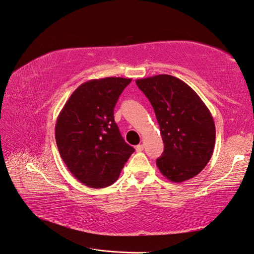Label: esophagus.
I'll list each match as a JSON object with an SVG mask.
<instances>
[{
	"label": "esophagus",
	"instance_id": "1",
	"mask_svg": "<svg viewBox=\"0 0 254 254\" xmlns=\"http://www.w3.org/2000/svg\"><path fill=\"white\" fill-rule=\"evenodd\" d=\"M143 149H144V145L143 144H138L136 146V151L137 152H141V151H143Z\"/></svg>",
	"mask_w": 254,
	"mask_h": 254
}]
</instances>
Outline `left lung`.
Segmentation results:
<instances>
[{
    "label": "left lung",
    "mask_w": 254,
    "mask_h": 254,
    "mask_svg": "<svg viewBox=\"0 0 254 254\" xmlns=\"http://www.w3.org/2000/svg\"><path fill=\"white\" fill-rule=\"evenodd\" d=\"M153 106L164 152L156 160L161 174L173 183L196 176L211 160L215 124L192 88L171 75L136 80Z\"/></svg>",
    "instance_id": "left-lung-1"
}]
</instances>
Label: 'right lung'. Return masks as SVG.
I'll use <instances>...</instances> for the list:
<instances>
[{"label": "right lung", "instance_id": "1", "mask_svg": "<svg viewBox=\"0 0 254 254\" xmlns=\"http://www.w3.org/2000/svg\"><path fill=\"white\" fill-rule=\"evenodd\" d=\"M130 78L106 77L80 84L55 125L62 160L76 179L91 188L114 184L134 149L123 139L114 108Z\"/></svg>", "mask_w": 254, "mask_h": 254}]
</instances>
